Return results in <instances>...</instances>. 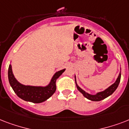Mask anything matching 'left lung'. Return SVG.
Wrapping results in <instances>:
<instances>
[{
    "label": "left lung",
    "mask_w": 129,
    "mask_h": 129,
    "mask_svg": "<svg viewBox=\"0 0 129 129\" xmlns=\"http://www.w3.org/2000/svg\"><path fill=\"white\" fill-rule=\"evenodd\" d=\"M120 77H121V74L120 73V74H119V76H118V78L116 79V82H115L113 84L111 85L110 87H108L106 90H105L104 91H103V92H98V93H97V94H95V95H91V94H88V93H86V92H85L84 90H83L82 89H81V88L77 85L76 80V84L78 90L84 95V97H86V98H88V100H92V101H100V100H103L104 98H107L108 96H110V95L116 90V89L118 86L119 83H120Z\"/></svg>",
    "instance_id": "left-lung-1"
}]
</instances>
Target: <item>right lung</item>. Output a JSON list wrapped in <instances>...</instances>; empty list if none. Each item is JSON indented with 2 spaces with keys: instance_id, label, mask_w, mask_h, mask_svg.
<instances>
[{
  "instance_id": "right-lung-1",
  "label": "right lung",
  "mask_w": 129,
  "mask_h": 129,
  "mask_svg": "<svg viewBox=\"0 0 129 129\" xmlns=\"http://www.w3.org/2000/svg\"><path fill=\"white\" fill-rule=\"evenodd\" d=\"M66 69L61 70L56 72L53 76L48 86L45 87L41 86H25L20 84L15 79V76L12 72L11 65H9V71H8V77L10 85L15 94L21 99L31 102L33 103H41L49 98H50L56 90V80Z\"/></svg>"
}]
</instances>
